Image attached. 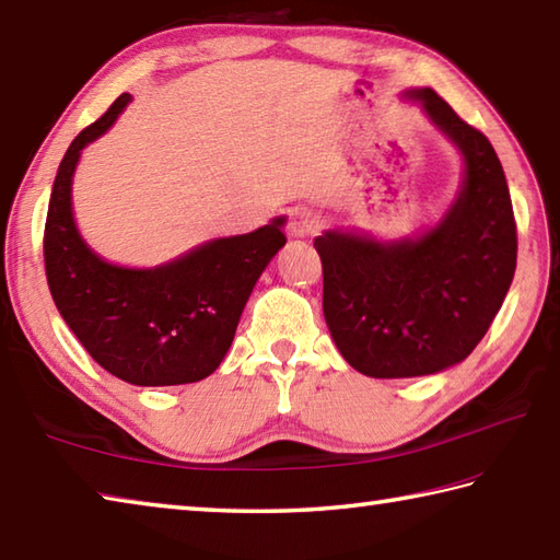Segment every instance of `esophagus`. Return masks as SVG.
Listing matches in <instances>:
<instances>
[{"instance_id":"34e87169","label":"esophagus","mask_w":560,"mask_h":560,"mask_svg":"<svg viewBox=\"0 0 560 560\" xmlns=\"http://www.w3.org/2000/svg\"><path fill=\"white\" fill-rule=\"evenodd\" d=\"M320 221H317V215L308 208H293L289 213V233L291 237H308L313 235Z\"/></svg>"}]
</instances>
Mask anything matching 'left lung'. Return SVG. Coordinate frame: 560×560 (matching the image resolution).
Returning a JSON list of instances; mask_svg holds the SVG:
<instances>
[{"label":"left lung","mask_w":560,"mask_h":560,"mask_svg":"<svg viewBox=\"0 0 560 560\" xmlns=\"http://www.w3.org/2000/svg\"><path fill=\"white\" fill-rule=\"evenodd\" d=\"M462 150L464 186L440 225L415 240L378 243L327 230L323 313L359 374L410 378L464 361L495 320L517 267V223L490 140L430 86L405 92Z\"/></svg>","instance_id":"obj_1"}]
</instances>
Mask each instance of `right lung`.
Returning <instances> with one entry per match:
<instances>
[{
    "mask_svg": "<svg viewBox=\"0 0 560 560\" xmlns=\"http://www.w3.org/2000/svg\"><path fill=\"white\" fill-rule=\"evenodd\" d=\"M128 102L130 94H120L65 152L43 235L46 277L62 320L98 366L133 386H182L221 366L259 273L287 245L283 218L155 269L94 255L72 218V174L82 148L106 133Z\"/></svg>",
    "mask_w": 560,
    "mask_h": 560,
    "instance_id": "obj_1",
    "label": "right lung"
}]
</instances>
